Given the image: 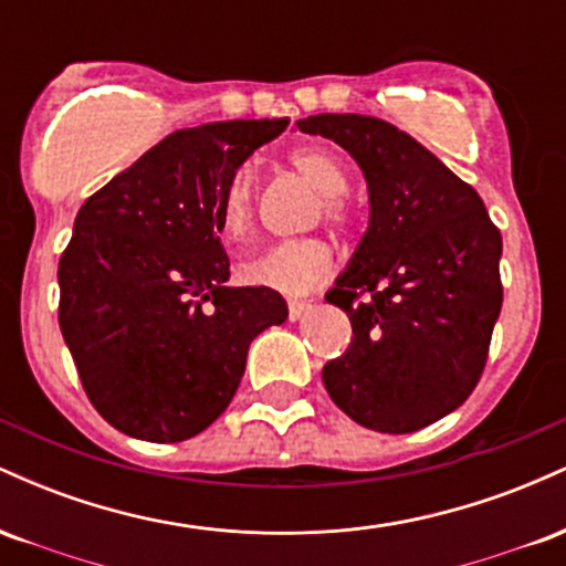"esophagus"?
I'll return each instance as SVG.
<instances>
[{"label":"esophagus","mask_w":566,"mask_h":566,"mask_svg":"<svg viewBox=\"0 0 566 566\" xmlns=\"http://www.w3.org/2000/svg\"><path fill=\"white\" fill-rule=\"evenodd\" d=\"M287 305H290V319H292V322H297V319H301L303 314H308L311 301H290Z\"/></svg>","instance_id":"obj_1"}]
</instances>
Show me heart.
I'll list each match as a JSON object with an SVG mask.
<instances>
[{"label": "heart", "instance_id": "b5f03b06", "mask_svg": "<svg viewBox=\"0 0 566 566\" xmlns=\"http://www.w3.org/2000/svg\"><path fill=\"white\" fill-rule=\"evenodd\" d=\"M290 167L305 184H311L319 197V216L324 223L333 229H348L354 220V207L346 199L348 172L340 159L316 146H301L290 151ZM218 220L220 229L233 242L244 239L255 223V180L247 167H239L229 175L218 197ZM335 265V252L319 237L287 239L265 247L258 255L247 258L239 269L244 282L255 287H269L287 292V295H301V292L314 290L316 284L329 276Z\"/></svg>", "mask_w": 566, "mask_h": 566}]
</instances>
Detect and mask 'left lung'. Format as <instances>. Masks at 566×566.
<instances>
[{
  "label": "left lung",
  "instance_id": "obj_1",
  "mask_svg": "<svg viewBox=\"0 0 566 566\" xmlns=\"http://www.w3.org/2000/svg\"><path fill=\"white\" fill-rule=\"evenodd\" d=\"M297 129L346 148L369 191V229L324 295L354 329L324 365V388L359 426L420 431L482 378L503 305V239L482 197L399 127L319 114Z\"/></svg>",
  "mask_w": 566,
  "mask_h": 566
}]
</instances>
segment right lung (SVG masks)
I'll return each mask as SVG.
<instances>
[{
	"mask_svg": "<svg viewBox=\"0 0 566 566\" xmlns=\"http://www.w3.org/2000/svg\"><path fill=\"white\" fill-rule=\"evenodd\" d=\"M287 119L178 129L82 205L57 263V322L82 388L127 437L172 444L231 405L250 343L287 319L269 287H226L218 197Z\"/></svg>",
	"mask_w": 566,
	"mask_h": 566,
	"instance_id": "obj_1",
	"label": "right lung"
}]
</instances>
